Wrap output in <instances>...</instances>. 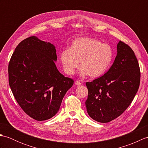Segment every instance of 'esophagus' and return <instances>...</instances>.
<instances>
[{
  "instance_id": "34e87169",
  "label": "esophagus",
  "mask_w": 148,
  "mask_h": 148,
  "mask_svg": "<svg viewBox=\"0 0 148 148\" xmlns=\"http://www.w3.org/2000/svg\"><path fill=\"white\" fill-rule=\"evenodd\" d=\"M75 84H76V85H77V86H79L81 84V83L79 81H76V82H75Z\"/></svg>"
}]
</instances>
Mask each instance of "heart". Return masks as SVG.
Wrapping results in <instances>:
<instances>
[{
	"mask_svg": "<svg viewBox=\"0 0 148 148\" xmlns=\"http://www.w3.org/2000/svg\"><path fill=\"white\" fill-rule=\"evenodd\" d=\"M112 58L111 47L92 37L75 39L69 49L63 50L60 55L65 73L73 74L80 61L81 75L88 74L92 78L104 74L111 65Z\"/></svg>",
	"mask_w": 148,
	"mask_h": 148,
	"instance_id": "b5f03b06",
	"label": "heart"
}]
</instances>
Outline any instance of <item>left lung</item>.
Returning a JSON list of instances; mask_svg holds the SVG:
<instances>
[{
    "instance_id": "8db88e82",
    "label": "left lung",
    "mask_w": 148,
    "mask_h": 148,
    "mask_svg": "<svg viewBox=\"0 0 148 148\" xmlns=\"http://www.w3.org/2000/svg\"><path fill=\"white\" fill-rule=\"evenodd\" d=\"M140 72L134 51L119 41L117 55L103 76L86 82L88 95L85 104L94 120L108 123L120 116L132 102L140 85Z\"/></svg>"
}]
</instances>
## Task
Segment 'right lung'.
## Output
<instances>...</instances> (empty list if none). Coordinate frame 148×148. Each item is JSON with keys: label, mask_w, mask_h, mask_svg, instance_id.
<instances>
[{"label": "right lung", "mask_w": 148, "mask_h": 148, "mask_svg": "<svg viewBox=\"0 0 148 148\" xmlns=\"http://www.w3.org/2000/svg\"><path fill=\"white\" fill-rule=\"evenodd\" d=\"M54 45L32 36L22 40L8 65L9 84L23 111L37 121L55 116L74 80L56 67Z\"/></svg>", "instance_id": "1"}]
</instances>
